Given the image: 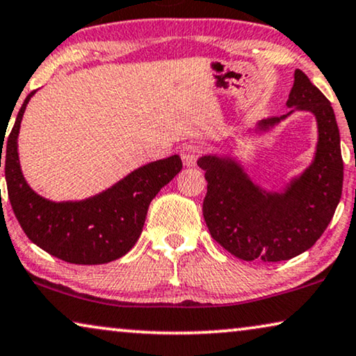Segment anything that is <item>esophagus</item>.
<instances>
[{"instance_id": "1", "label": "esophagus", "mask_w": 356, "mask_h": 356, "mask_svg": "<svg viewBox=\"0 0 356 356\" xmlns=\"http://www.w3.org/2000/svg\"><path fill=\"white\" fill-rule=\"evenodd\" d=\"M202 153H203V147L197 143H188L180 149V156H182V161L187 168L195 166V164H197V159L202 156Z\"/></svg>"}]
</instances>
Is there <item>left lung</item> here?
<instances>
[{"instance_id":"obj_1","label":"left lung","mask_w":356,"mask_h":356,"mask_svg":"<svg viewBox=\"0 0 356 356\" xmlns=\"http://www.w3.org/2000/svg\"><path fill=\"white\" fill-rule=\"evenodd\" d=\"M287 108L247 132L263 135L295 111L316 119L318 143L312 163L279 190H268L250 177L232 153H211L198 159L208 192L203 216L211 237L243 261L277 263L307 252L332 219L342 197L343 161L340 134L329 99L297 69Z\"/></svg>"}]
</instances>
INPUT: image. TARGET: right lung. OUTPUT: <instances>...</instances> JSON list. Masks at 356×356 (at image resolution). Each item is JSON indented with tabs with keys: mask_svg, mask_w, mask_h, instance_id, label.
Returning <instances> with one entry per match:
<instances>
[{
	"mask_svg": "<svg viewBox=\"0 0 356 356\" xmlns=\"http://www.w3.org/2000/svg\"><path fill=\"white\" fill-rule=\"evenodd\" d=\"M33 95L24 99L4 148L9 202L22 230L37 247L72 264H104L124 257L142 234L152 200L182 169L180 156L143 164L85 200L44 198L27 184L17 149L24 113Z\"/></svg>",
	"mask_w": 356,
	"mask_h": 356,
	"instance_id": "right-lung-1",
	"label": "right lung"
}]
</instances>
